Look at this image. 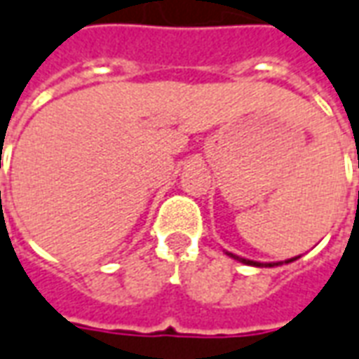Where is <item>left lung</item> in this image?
Segmentation results:
<instances>
[{
	"mask_svg": "<svg viewBox=\"0 0 359 359\" xmlns=\"http://www.w3.org/2000/svg\"><path fill=\"white\" fill-rule=\"evenodd\" d=\"M226 255L232 257V259H236V261H240V263H243V265H251V266H278V265H282V263H292V261H296V259H299V257H292V259H288V261H278V263H259V261L243 259V257L233 255V253H228V251H226Z\"/></svg>",
	"mask_w": 359,
	"mask_h": 359,
	"instance_id": "obj_1",
	"label": "left lung"
}]
</instances>
